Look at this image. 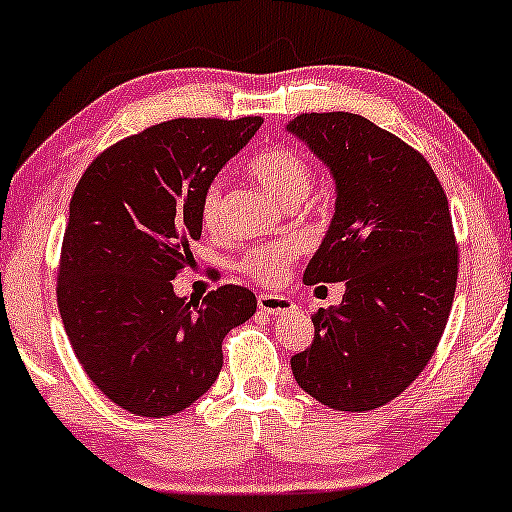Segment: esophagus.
<instances>
[{
    "label": "esophagus",
    "instance_id": "1",
    "mask_svg": "<svg viewBox=\"0 0 512 512\" xmlns=\"http://www.w3.org/2000/svg\"><path fill=\"white\" fill-rule=\"evenodd\" d=\"M257 305H260V313L264 315H284L296 310V303L286 296H274V293H260L257 296Z\"/></svg>",
    "mask_w": 512,
    "mask_h": 512
}]
</instances>
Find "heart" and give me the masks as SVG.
Wrapping results in <instances>:
<instances>
[{"label":"heart","mask_w":512,"mask_h":512,"mask_svg":"<svg viewBox=\"0 0 512 512\" xmlns=\"http://www.w3.org/2000/svg\"><path fill=\"white\" fill-rule=\"evenodd\" d=\"M248 170L276 202L289 209L301 204L310 195V187H313V168L291 146H267L260 154L250 158ZM219 211L221 187L219 182H211L207 190L202 192V199H199V219L207 228H214L216 221H219ZM293 257H296V245L289 243V240H279V243L250 250L243 257V269L252 279L272 284V281L281 279V274L286 272Z\"/></svg>","instance_id":"obj_1"}]
</instances>
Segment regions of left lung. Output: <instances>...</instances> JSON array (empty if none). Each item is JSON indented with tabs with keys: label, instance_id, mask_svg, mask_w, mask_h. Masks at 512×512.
Here are the masks:
<instances>
[{
	"label": "left lung",
	"instance_id": "left-lung-1",
	"mask_svg": "<svg viewBox=\"0 0 512 512\" xmlns=\"http://www.w3.org/2000/svg\"><path fill=\"white\" fill-rule=\"evenodd\" d=\"M286 132L334 180V216L305 284L346 281L317 310L315 339L291 358L296 383L339 411L402 395L443 337L457 284L448 197L419 151L354 113L293 117Z\"/></svg>",
	"mask_w": 512,
	"mask_h": 512
}]
</instances>
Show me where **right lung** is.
<instances>
[{"label":"right lung","mask_w":512,"mask_h":512,"mask_svg":"<svg viewBox=\"0 0 512 512\" xmlns=\"http://www.w3.org/2000/svg\"><path fill=\"white\" fill-rule=\"evenodd\" d=\"M260 127L262 117L161 122L81 175L57 305L76 358L117 407L137 416L187 409L219 378L223 337L255 315V293L243 286L195 303L170 281L192 264L202 192Z\"/></svg>","instance_id":"1"}]
</instances>
